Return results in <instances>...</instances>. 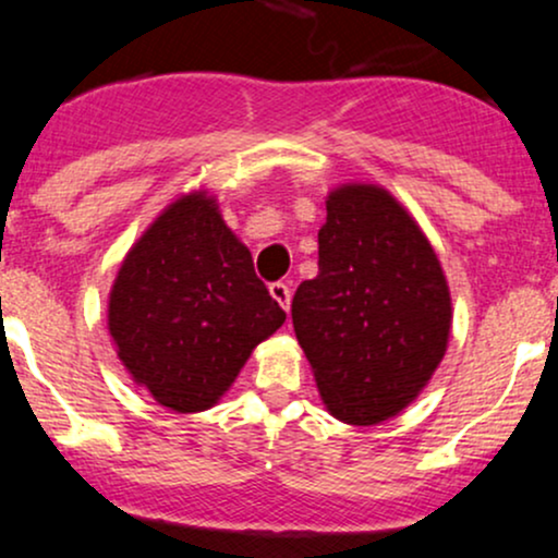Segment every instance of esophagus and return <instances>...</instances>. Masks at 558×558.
Wrapping results in <instances>:
<instances>
[{
    "mask_svg": "<svg viewBox=\"0 0 558 558\" xmlns=\"http://www.w3.org/2000/svg\"><path fill=\"white\" fill-rule=\"evenodd\" d=\"M270 296L278 301L280 306L288 312L291 310V288H288V283H283V280H278V283H270Z\"/></svg>",
    "mask_w": 558,
    "mask_h": 558,
    "instance_id": "obj_1",
    "label": "esophagus"
}]
</instances>
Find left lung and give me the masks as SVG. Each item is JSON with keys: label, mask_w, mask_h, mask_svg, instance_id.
Listing matches in <instances>:
<instances>
[{"label": "left lung", "mask_w": 558, "mask_h": 558, "mask_svg": "<svg viewBox=\"0 0 558 558\" xmlns=\"http://www.w3.org/2000/svg\"><path fill=\"white\" fill-rule=\"evenodd\" d=\"M325 209L319 272L293 293V330L332 417L377 425L444 360L451 293L430 241L386 189L345 183Z\"/></svg>", "instance_id": "1"}]
</instances>
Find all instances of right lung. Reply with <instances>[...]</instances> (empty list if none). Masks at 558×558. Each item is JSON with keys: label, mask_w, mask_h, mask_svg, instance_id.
<instances>
[{"label": "right lung", "mask_w": 558, "mask_h": 558, "mask_svg": "<svg viewBox=\"0 0 558 558\" xmlns=\"http://www.w3.org/2000/svg\"><path fill=\"white\" fill-rule=\"evenodd\" d=\"M286 312L207 191L181 196L120 265L107 328L133 383L172 412H204Z\"/></svg>", "instance_id": "1"}]
</instances>
